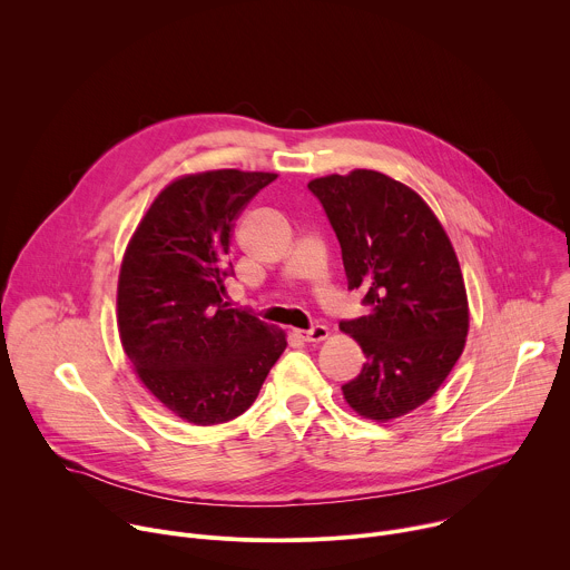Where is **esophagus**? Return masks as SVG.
<instances>
[{
  "label": "esophagus",
  "mask_w": 570,
  "mask_h": 570,
  "mask_svg": "<svg viewBox=\"0 0 570 570\" xmlns=\"http://www.w3.org/2000/svg\"><path fill=\"white\" fill-rule=\"evenodd\" d=\"M297 338L306 341V343H320L330 336V330L324 327V324H313V327L308 332H295Z\"/></svg>",
  "instance_id": "34e87169"
}]
</instances>
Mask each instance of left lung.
Segmentation results:
<instances>
[{
    "instance_id": "8db88e82",
    "label": "left lung",
    "mask_w": 570,
    "mask_h": 570,
    "mask_svg": "<svg viewBox=\"0 0 570 570\" xmlns=\"http://www.w3.org/2000/svg\"><path fill=\"white\" fill-rule=\"evenodd\" d=\"M308 191L336 232L347 288L372 308L341 320L365 354L343 394L367 420L401 417L435 394L464 350L466 291L451 240L413 189L379 171L317 178Z\"/></svg>"
}]
</instances>
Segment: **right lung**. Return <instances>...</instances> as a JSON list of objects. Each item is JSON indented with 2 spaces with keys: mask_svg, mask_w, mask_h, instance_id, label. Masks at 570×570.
Instances as JSON below:
<instances>
[{
  "mask_svg": "<svg viewBox=\"0 0 570 570\" xmlns=\"http://www.w3.org/2000/svg\"><path fill=\"white\" fill-rule=\"evenodd\" d=\"M275 178L223 169L171 183L141 218L121 264L124 352L141 383L198 426L246 413L286 350L284 332L223 302L234 275L232 223Z\"/></svg>",
  "mask_w": 570,
  "mask_h": 570,
  "instance_id": "1",
  "label": "right lung"
}]
</instances>
